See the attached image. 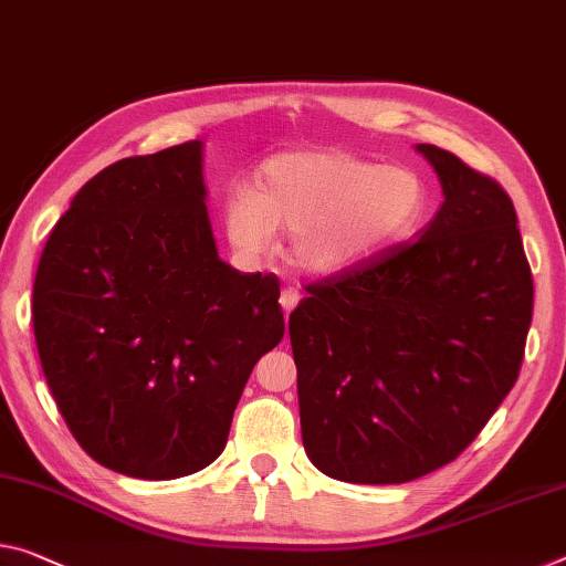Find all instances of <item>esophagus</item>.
Instances as JSON below:
<instances>
[{
  "instance_id": "obj_1",
  "label": "esophagus",
  "mask_w": 566,
  "mask_h": 566,
  "mask_svg": "<svg viewBox=\"0 0 566 566\" xmlns=\"http://www.w3.org/2000/svg\"><path fill=\"white\" fill-rule=\"evenodd\" d=\"M298 301H301V293L295 289H283L281 291V308L285 313H291L295 306H298Z\"/></svg>"
}]
</instances>
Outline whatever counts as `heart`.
I'll return each mask as SVG.
<instances>
[{
  "mask_svg": "<svg viewBox=\"0 0 566 566\" xmlns=\"http://www.w3.org/2000/svg\"><path fill=\"white\" fill-rule=\"evenodd\" d=\"M424 199L412 169L379 167L344 149H291L260 164L255 192H234L222 222L242 260L268 258L275 230L291 232V265L332 277L407 238L422 220Z\"/></svg>",
  "mask_w": 566,
  "mask_h": 566,
  "instance_id": "heart-1",
  "label": "heart"
}]
</instances>
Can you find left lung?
I'll return each mask as SVG.
<instances>
[{"mask_svg": "<svg viewBox=\"0 0 566 566\" xmlns=\"http://www.w3.org/2000/svg\"><path fill=\"white\" fill-rule=\"evenodd\" d=\"M442 187L420 240L308 285L289 318L303 448L344 483L448 465L518 377L534 283L511 197L455 154L417 144Z\"/></svg>", "mask_w": 566, "mask_h": 566, "instance_id": "1", "label": "left lung"}]
</instances>
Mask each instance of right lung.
<instances>
[{
    "label": "right lung",
    "instance_id": "1",
    "mask_svg": "<svg viewBox=\"0 0 566 566\" xmlns=\"http://www.w3.org/2000/svg\"><path fill=\"white\" fill-rule=\"evenodd\" d=\"M205 202L202 142L120 159L73 197L34 275L57 410L93 460L144 481L217 460L285 332L277 277L220 260Z\"/></svg>",
    "mask_w": 566,
    "mask_h": 566
}]
</instances>
